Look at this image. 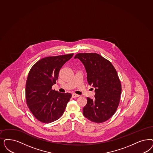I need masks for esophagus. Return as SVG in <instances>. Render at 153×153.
Masks as SVG:
<instances>
[{
	"label": "esophagus",
	"instance_id": "obj_1",
	"mask_svg": "<svg viewBox=\"0 0 153 153\" xmlns=\"http://www.w3.org/2000/svg\"><path fill=\"white\" fill-rule=\"evenodd\" d=\"M79 95H77V94H72V98H77V97H79Z\"/></svg>",
	"mask_w": 153,
	"mask_h": 153
}]
</instances>
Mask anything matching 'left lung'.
I'll return each instance as SVG.
<instances>
[{"label": "left lung", "mask_w": 153, "mask_h": 153, "mask_svg": "<svg viewBox=\"0 0 153 153\" xmlns=\"http://www.w3.org/2000/svg\"><path fill=\"white\" fill-rule=\"evenodd\" d=\"M76 58L84 65L88 84L95 88L94 98H87L83 115L97 123L107 121L115 113L120 99L121 82L116 69L110 61L96 53H79Z\"/></svg>", "instance_id": "8db88e82"}]
</instances>
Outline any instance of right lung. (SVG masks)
Wrapping results in <instances>:
<instances>
[{
  "instance_id": "1",
  "label": "right lung",
  "mask_w": 153,
  "mask_h": 153,
  "mask_svg": "<svg viewBox=\"0 0 153 153\" xmlns=\"http://www.w3.org/2000/svg\"><path fill=\"white\" fill-rule=\"evenodd\" d=\"M74 53L42 58L30 69L27 78L25 97L27 105L39 121L50 123L63 115L71 93L52 89L59 73Z\"/></svg>"
}]
</instances>
